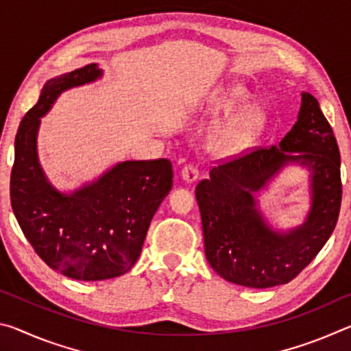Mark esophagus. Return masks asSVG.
I'll return each mask as SVG.
<instances>
[{"label": "esophagus", "mask_w": 351, "mask_h": 351, "mask_svg": "<svg viewBox=\"0 0 351 351\" xmlns=\"http://www.w3.org/2000/svg\"><path fill=\"white\" fill-rule=\"evenodd\" d=\"M198 176H199V170H198V167H195V165H192V164L184 165L181 170V178L186 182H195L198 180Z\"/></svg>", "instance_id": "esophagus-1"}]
</instances>
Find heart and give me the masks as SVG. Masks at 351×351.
Listing matches in <instances>:
<instances>
[{"mask_svg":"<svg viewBox=\"0 0 351 351\" xmlns=\"http://www.w3.org/2000/svg\"><path fill=\"white\" fill-rule=\"evenodd\" d=\"M247 102V93L243 88H229L217 100L219 111H232ZM266 116L260 106H245L219 123L212 134V148L221 154L239 153L251 145L263 132Z\"/></svg>","mask_w":351,"mask_h":351,"instance_id":"heart-1","label":"heart"}]
</instances>
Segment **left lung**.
<instances>
[{
	"label": "left lung",
	"mask_w": 351,
	"mask_h": 351,
	"mask_svg": "<svg viewBox=\"0 0 351 351\" xmlns=\"http://www.w3.org/2000/svg\"><path fill=\"white\" fill-rule=\"evenodd\" d=\"M289 162L312 173V209L304 225L280 234L265 224L252 193ZM209 175L195 189L204 252L213 271L230 283L260 289L291 282L335 230L342 199L339 147L310 93H302L297 122L278 145L230 158Z\"/></svg>",
	"instance_id": "1"
}]
</instances>
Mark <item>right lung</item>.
Instances as JSON below:
<instances>
[{
  "mask_svg": "<svg viewBox=\"0 0 351 351\" xmlns=\"http://www.w3.org/2000/svg\"><path fill=\"white\" fill-rule=\"evenodd\" d=\"M100 77L102 71L91 63L46 82L16 132L10 173V204L27 241L49 268L83 282L132 269L173 184L169 159L119 162L69 195L47 181L37 154L40 117L63 91Z\"/></svg>",
  "mask_w": 351,
  "mask_h": 351,
  "instance_id": "add662e5",
  "label": "right lung"
}]
</instances>
